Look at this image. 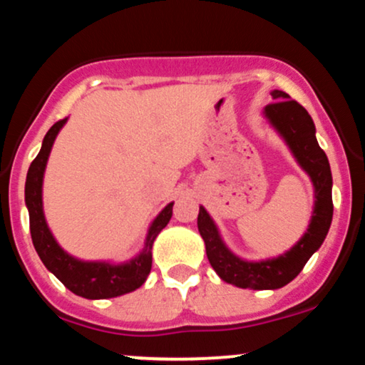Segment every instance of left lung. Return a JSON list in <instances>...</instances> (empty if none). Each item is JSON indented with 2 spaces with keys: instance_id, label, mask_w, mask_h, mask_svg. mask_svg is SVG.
I'll return each mask as SVG.
<instances>
[{
  "instance_id": "1",
  "label": "left lung",
  "mask_w": 365,
  "mask_h": 365,
  "mask_svg": "<svg viewBox=\"0 0 365 365\" xmlns=\"http://www.w3.org/2000/svg\"><path fill=\"white\" fill-rule=\"evenodd\" d=\"M274 103L264 108V116L282 135L293 158L314 185V211L307 232L290 250L264 261H244L225 245L217 226L202 206L199 207L197 226L206 244V254L212 269L221 279L238 288L250 290H276L288 284L304 269L305 262L322 245L333 220L329 161L316 139V127L304 106L290 99L283 91L271 92Z\"/></svg>"
}]
</instances>
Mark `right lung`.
I'll return each instance as SVG.
<instances>
[{
    "mask_svg": "<svg viewBox=\"0 0 365 365\" xmlns=\"http://www.w3.org/2000/svg\"><path fill=\"white\" fill-rule=\"evenodd\" d=\"M66 120L68 118L56 121L48 130L39 154L31 163V168L27 171L25 204H27L29 220H31L32 244L48 271H51L75 295L91 300L125 295V293L137 290L148 279L150 266H153V244L159 232L170 223L171 215H173V202H170L154 217L148 230V235H145L142 252L127 262L111 264L106 261H81V259L65 252L54 240L51 230L46 223L43 211V180L54 139L63 125L66 123Z\"/></svg>",
    "mask_w": 365,
    "mask_h": 365,
    "instance_id": "add662e5",
    "label": "right lung"
}]
</instances>
